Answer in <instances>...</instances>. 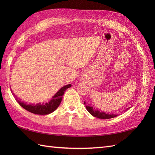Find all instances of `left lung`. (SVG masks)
<instances>
[{
    "mask_svg": "<svg viewBox=\"0 0 155 155\" xmlns=\"http://www.w3.org/2000/svg\"><path fill=\"white\" fill-rule=\"evenodd\" d=\"M84 104H86V102L84 101ZM86 109L88 110V112L90 113L91 115L93 116L96 117V118L102 119V120H105V119H110L114 118V117H116L118 116V114H109V113H105L104 112H101L98 110H96L95 109H94L93 107L90 106L88 105H86ZM129 108V107L127 109V110H128Z\"/></svg>",
    "mask_w": 155,
    "mask_h": 155,
    "instance_id": "8db88e82",
    "label": "left lung"
}]
</instances>
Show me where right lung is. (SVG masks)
<instances>
[{
    "label": "right lung",
    "instance_id": "right-lung-1",
    "mask_svg": "<svg viewBox=\"0 0 155 155\" xmlns=\"http://www.w3.org/2000/svg\"><path fill=\"white\" fill-rule=\"evenodd\" d=\"M71 86L72 85L70 84H68V85H64L62 88H61L60 90L56 92L54 96H53L52 97H51V99L47 103H43V104L39 103V104H27L26 103L18 100V98H15V100L22 108H24L25 109L31 112V113L40 115L49 114L57 109V108L59 106L61 102L63 96L65 91ZM12 92H13L12 91Z\"/></svg>",
    "mask_w": 155,
    "mask_h": 155
}]
</instances>
